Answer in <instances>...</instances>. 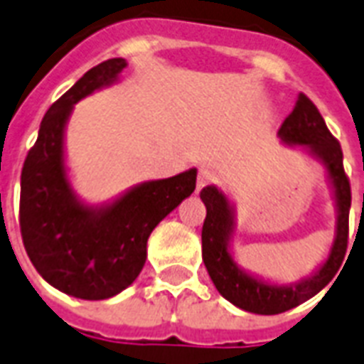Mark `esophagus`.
<instances>
[{
  "instance_id": "esophagus-1",
  "label": "esophagus",
  "mask_w": 364,
  "mask_h": 364,
  "mask_svg": "<svg viewBox=\"0 0 364 364\" xmlns=\"http://www.w3.org/2000/svg\"><path fill=\"white\" fill-rule=\"evenodd\" d=\"M211 181H213V173L210 170H200L198 177H196V191H202Z\"/></svg>"
}]
</instances>
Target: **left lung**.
<instances>
[{"mask_svg": "<svg viewBox=\"0 0 364 364\" xmlns=\"http://www.w3.org/2000/svg\"><path fill=\"white\" fill-rule=\"evenodd\" d=\"M277 136L282 143L289 147H300L325 168L336 205L333 245L328 249L327 259L310 276L293 283H274L243 270L232 255V238L236 232L234 204L215 185H208L200 193L208 211L202 227V259L211 282L228 302L260 316L283 314L327 287L336 276L348 249L351 188L344 171L342 149L328 132L321 113L304 94H299L293 113L283 121Z\"/></svg>", "mask_w": 364, "mask_h": 364, "instance_id": "1", "label": "left lung"}]
</instances>
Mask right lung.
Returning <instances> with one entry per match:
<instances>
[{"label": "right lung", "mask_w": 364, "mask_h": 364, "mask_svg": "<svg viewBox=\"0 0 364 364\" xmlns=\"http://www.w3.org/2000/svg\"><path fill=\"white\" fill-rule=\"evenodd\" d=\"M124 58L87 71L50 105L20 176V232L31 264L62 293L82 300L115 296L134 283L147 259V240L196 187V168L137 183L104 204L77 196L65 166V126L73 105L115 85Z\"/></svg>", "instance_id": "obj_1"}]
</instances>
